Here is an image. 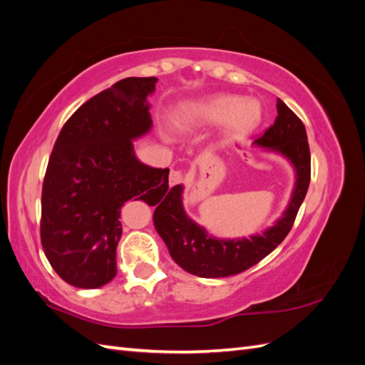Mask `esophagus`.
Segmentation results:
<instances>
[{
	"mask_svg": "<svg viewBox=\"0 0 365 365\" xmlns=\"http://www.w3.org/2000/svg\"><path fill=\"white\" fill-rule=\"evenodd\" d=\"M182 181H184V173L181 170H170V175H169V184L170 185L181 184Z\"/></svg>",
	"mask_w": 365,
	"mask_h": 365,
	"instance_id": "1",
	"label": "esophagus"
}]
</instances>
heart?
Returning <instances> with one entry per match:
<instances>
[{
    "label": "heart",
    "instance_id": "heart-1",
    "mask_svg": "<svg viewBox=\"0 0 365 365\" xmlns=\"http://www.w3.org/2000/svg\"><path fill=\"white\" fill-rule=\"evenodd\" d=\"M195 117L207 123L224 121L228 137H244L259 125L260 106L254 101H240L233 96H220L197 106Z\"/></svg>",
    "mask_w": 365,
    "mask_h": 365
}]
</instances>
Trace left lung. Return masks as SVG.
I'll use <instances>...</instances> for the list:
<instances>
[{"instance_id":"left-lung-1","label":"left lung","mask_w":365,"mask_h":365,"mask_svg":"<svg viewBox=\"0 0 365 365\" xmlns=\"http://www.w3.org/2000/svg\"><path fill=\"white\" fill-rule=\"evenodd\" d=\"M254 145L280 152L294 164L297 184L288 210L277 224L263 235L240 240H219L210 237L202 227L196 225L185 215L181 202L182 187H172L158 202L153 224L168 245L172 259L184 271L204 279L240 274L267 257L291 231L311 182V150L303 121L277 98L274 125L254 140Z\"/></svg>"}]
</instances>
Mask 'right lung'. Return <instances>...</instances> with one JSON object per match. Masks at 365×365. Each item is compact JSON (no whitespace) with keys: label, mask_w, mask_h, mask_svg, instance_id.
Wrapping results in <instances>:
<instances>
[{"label":"right lung","mask_w":365,"mask_h":365,"mask_svg":"<svg viewBox=\"0 0 365 365\" xmlns=\"http://www.w3.org/2000/svg\"><path fill=\"white\" fill-rule=\"evenodd\" d=\"M157 77H126L86 101L61 129L42 184L41 244L68 284L101 288L117 274L120 212L132 197L152 205L169 169L135 158L132 140L152 126L146 98Z\"/></svg>","instance_id":"add662e5"}]
</instances>
